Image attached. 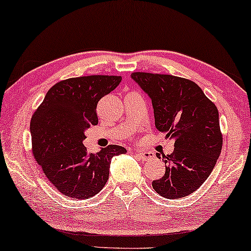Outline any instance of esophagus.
<instances>
[{"label": "esophagus", "instance_id": "1", "mask_svg": "<svg viewBox=\"0 0 251 251\" xmlns=\"http://www.w3.org/2000/svg\"><path fill=\"white\" fill-rule=\"evenodd\" d=\"M137 155L139 156V159L142 161H146L152 157V153L151 152H139L138 151V152H137Z\"/></svg>", "mask_w": 251, "mask_h": 251}]
</instances>
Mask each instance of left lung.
<instances>
[{"instance_id":"8db88e82","label":"left lung","mask_w":251,"mask_h":251,"mask_svg":"<svg viewBox=\"0 0 251 251\" xmlns=\"http://www.w3.org/2000/svg\"><path fill=\"white\" fill-rule=\"evenodd\" d=\"M131 77L152 99L156 129L175 140L174 152L162 156L166 173L152 183L154 191L171 200L187 197L204 183L221 155L218 109L187 78L144 72Z\"/></svg>"}]
</instances>
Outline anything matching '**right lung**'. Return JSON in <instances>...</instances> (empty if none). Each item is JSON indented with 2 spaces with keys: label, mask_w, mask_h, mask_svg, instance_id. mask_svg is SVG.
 I'll return each mask as SVG.
<instances>
[{
  "label": "right lung",
  "mask_w": 251,
  "mask_h": 251,
  "mask_svg": "<svg viewBox=\"0 0 251 251\" xmlns=\"http://www.w3.org/2000/svg\"><path fill=\"white\" fill-rule=\"evenodd\" d=\"M121 80L114 75H90L60 81L34 112V157L48 180L68 198L83 200L99 193L108 179L112 157L126 153L118 145L88 153L83 145L84 131L98 123V101Z\"/></svg>",
  "instance_id": "right-lung-1"
}]
</instances>
